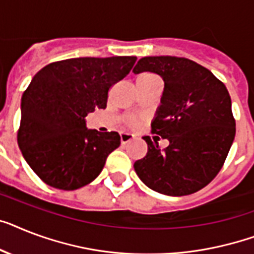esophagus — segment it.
<instances>
[{"mask_svg": "<svg viewBox=\"0 0 254 254\" xmlns=\"http://www.w3.org/2000/svg\"><path fill=\"white\" fill-rule=\"evenodd\" d=\"M120 138H121V143H127V142H130L133 138H135L133 133H129V131H121L120 133Z\"/></svg>", "mask_w": 254, "mask_h": 254, "instance_id": "obj_1", "label": "esophagus"}]
</instances>
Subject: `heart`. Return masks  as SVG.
Listing matches in <instances>:
<instances>
[{"label": "heart", "mask_w": 254, "mask_h": 254, "mask_svg": "<svg viewBox=\"0 0 254 254\" xmlns=\"http://www.w3.org/2000/svg\"><path fill=\"white\" fill-rule=\"evenodd\" d=\"M148 77H155V75H152V74H148V73H145V74H142V75H139V78H148ZM134 124H135V121L134 120L129 121V125H134Z\"/></svg>", "instance_id": "1"}]
</instances>
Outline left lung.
I'll list each match as a JSON object with an SVG mask.
<instances>
[{"label":"left lung","mask_w":254,"mask_h":254,"mask_svg":"<svg viewBox=\"0 0 254 254\" xmlns=\"http://www.w3.org/2000/svg\"><path fill=\"white\" fill-rule=\"evenodd\" d=\"M133 71H152L164 80L151 133L170 141L160 150L158 142L143 137L147 154L134 163V170L162 194L199 190L222 170L236 133L227 88L209 69L184 57H143Z\"/></svg>","instance_id":"8db88e82"}]
</instances>
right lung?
<instances>
[{"label": "right lung", "instance_id": "obj_1", "mask_svg": "<svg viewBox=\"0 0 254 254\" xmlns=\"http://www.w3.org/2000/svg\"><path fill=\"white\" fill-rule=\"evenodd\" d=\"M135 61V56L67 59L35 74L22 95L16 139L45 184L74 190L102 172L109 154L120 146V134L87 129L84 117L106 108L111 87Z\"/></svg>", "mask_w": 254, "mask_h": 254}]
</instances>
